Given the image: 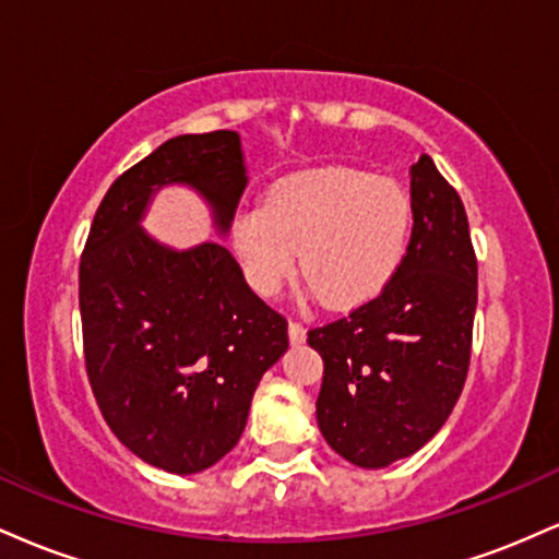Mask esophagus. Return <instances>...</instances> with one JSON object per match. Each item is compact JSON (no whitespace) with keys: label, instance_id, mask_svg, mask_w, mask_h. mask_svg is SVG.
Returning a JSON list of instances; mask_svg holds the SVG:
<instances>
[{"label":"esophagus","instance_id":"1","mask_svg":"<svg viewBox=\"0 0 559 559\" xmlns=\"http://www.w3.org/2000/svg\"><path fill=\"white\" fill-rule=\"evenodd\" d=\"M288 338H292V344L305 342V325L299 320H288Z\"/></svg>","mask_w":559,"mask_h":559}]
</instances>
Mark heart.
Returning <instances> with one entry per match:
<instances>
[{
	"instance_id": "heart-1",
	"label": "heart",
	"mask_w": 559,
	"mask_h": 559,
	"mask_svg": "<svg viewBox=\"0 0 559 559\" xmlns=\"http://www.w3.org/2000/svg\"><path fill=\"white\" fill-rule=\"evenodd\" d=\"M234 249L258 294L297 271L331 310H355L391 284L413 236V199L402 183L355 168L281 178L265 204L234 217Z\"/></svg>"
}]
</instances>
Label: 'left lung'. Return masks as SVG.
<instances>
[{"label":"left lung","instance_id":"8db88e82","mask_svg":"<svg viewBox=\"0 0 559 559\" xmlns=\"http://www.w3.org/2000/svg\"><path fill=\"white\" fill-rule=\"evenodd\" d=\"M409 197L413 236L391 284L307 331L323 357L320 433L357 467H386L431 441L471 365L478 260L463 199L428 155L409 168Z\"/></svg>","mask_w":559,"mask_h":559}]
</instances>
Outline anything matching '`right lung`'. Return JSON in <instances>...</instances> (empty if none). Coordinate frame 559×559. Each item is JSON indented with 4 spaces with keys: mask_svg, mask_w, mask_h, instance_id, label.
Segmentation results:
<instances>
[{
    "mask_svg": "<svg viewBox=\"0 0 559 559\" xmlns=\"http://www.w3.org/2000/svg\"><path fill=\"white\" fill-rule=\"evenodd\" d=\"M168 183L194 186L226 234L247 186L239 133L168 139L115 178L81 254L79 305L102 418L144 463L189 476L239 444L288 333L223 243L176 252L141 230L146 202Z\"/></svg>",
    "mask_w": 559,
    "mask_h": 559,
    "instance_id": "obj_1",
    "label": "right lung"
}]
</instances>
